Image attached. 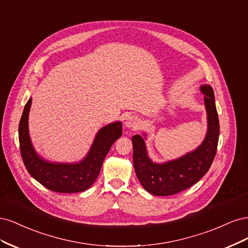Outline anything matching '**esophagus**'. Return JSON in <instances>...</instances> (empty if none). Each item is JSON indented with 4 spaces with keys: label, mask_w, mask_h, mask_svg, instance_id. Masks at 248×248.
<instances>
[{
    "label": "esophagus",
    "mask_w": 248,
    "mask_h": 248,
    "mask_svg": "<svg viewBox=\"0 0 248 248\" xmlns=\"http://www.w3.org/2000/svg\"><path fill=\"white\" fill-rule=\"evenodd\" d=\"M140 125V120L136 116H130L126 119L125 127L129 129H138Z\"/></svg>",
    "instance_id": "34e87169"
}]
</instances>
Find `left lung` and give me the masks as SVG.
<instances>
[{"label":"left lung","mask_w":248,"mask_h":248,"mask_svg":"<svg viewBox=\"0 0 248 248\" xmlns=\"http://www.w3.org/2000/svg\"><path fill=\"white\" fill-rule=\"evenodd\" d=\"M204 94L207 112V133L202 144L191 152L177 159L157 163L150 158L146 147V133L133 136V167L139 181L153 196H171L196 184L209 170L216 154L219 137V121L217 115L213 89L201 86Z\"/></svg>","instance_id":"obj_1"}]
</instances>
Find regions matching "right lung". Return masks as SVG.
I'll return each instance as SVG.
<instances>
[{
  "label": "right lung",
  "mask_w": 248,
  "mask_h": 248,
  "mask_svg": "<svg viewBox=\"0 0 248 248\" xmlns=\"http://www.w3.org/2000/svg\"><path fill=\"white\" fill-rule=\"evenodd\" d=\"M30 98L25 106L18 126L19 148L29 174L47 189L62 193L81 192L90 188L98 177L102 163L111 145L122 136L120 121L103 126L97 132L87 155L78 162L64 163L46 160L36 152L29 133Z\"/></svg>",
  "instance_id": "obj_1"
}]
</instances>
